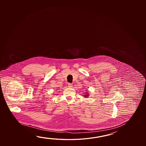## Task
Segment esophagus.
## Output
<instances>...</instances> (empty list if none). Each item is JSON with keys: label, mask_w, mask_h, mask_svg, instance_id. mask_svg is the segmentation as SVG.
<instances>
[{"label": "esophagus", "mask_w": 146, "mask_h": 146, "mask_svg": "<svg viewBox=\"0 0 146 146\" xmlns=\"http://www.w3.org/2000/svg\"><path fill=\"white\" fill-rule=\"evenodd\" d=\"M68 85V86H69V88H72V86H73V84H71V83H69Z\"/></svg>", "instance_id": "esophagus-1"}]
</instances>
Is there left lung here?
Wrapping results in <instances>:
<instances>
[{
  "label": "left lung",
  "instance_id": "left-lung-1",
  "mask_svg": "<svg viewBox=\"0 0 146 146\" xmlns=\"http://www.w3.org/2000/svg\"><path fill=\"white\" fill-rule=\"evenodd\" d=\"M87 92H86V94L84 95V97H85V98H87V97H88V93H87Z\"/></svg>",
  "mask_w": 146,
  "mask_h": 146
}]
</instances>
